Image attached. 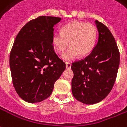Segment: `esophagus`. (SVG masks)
Here are the masks:
<instances>
[{
  "instance_id": "34e87169",
  "label": "esophagus",
  "mask_w": 127,
  "mask_h": 127,
  "mask_svg": "<svg viewBox=\"0 0 127 127\" xmlns=\"http://www.w3.org/2000/svg\"><path fill=\"white\" fill-rule=\"evenodd\" d=\"M71 63L66 62V68H67V69H69V68H71Z\"/></svg>"
}]
</instances>
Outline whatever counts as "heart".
Returning <instances> with one entry per match:
<instances>
[{
	"instance_id": "b5f03b06",
	"label": "heart",
	"mask_w": 127,
	"mask_h": 127,
	"mask_svg": "<svg viewBox=\"0 0 127 127\" xmlns=\"http://www.w3.org/2000/svg\"><path fill=\"white\" fill-rule=\"evenodd\" d=\"M97 29L94 25L81 21H73L64 25L61 32H55L52 35V43L57 52L64 53L62 58L66 61L77 56H87L92 51L97 39Z\"/></svg>"
}]
</instances>
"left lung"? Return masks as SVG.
I'll use <instances>...</instances> for the list:
<instances>
[{"label":"left lung","mask_w":127,"mask_h":127,"mask_svg":"<svg viewBox=\"0 0 127 127\" xmlns=\"http://www.w3.org/2000/svg\"><path fill=\"white\" fill-rule=\"evenodd\" d=\"M98 41L92 52L72 63L73 96L85 104L101 102L110 92L116 81L120 53L114 37L106 26L95 21Z\"/></svg>","instance_id":"left-lung-1"}]
</instances>
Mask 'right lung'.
I'll use <instances>...</instances> for the list:
<instances>
[{
  "label": "right lung",
  "mask_w": 127,
  "mask_h": 127,
  "mask_svg": "<svg viewBox=\"0 0 127 127\" xmlns=\"http://www.w3.org/2000/svg\"><path fill=\"white\" fill-rule=\"evenodd\" d=\"M61 19L40 16L19 31L10 53L13 84L19 97L29 103L49 97L66 68L52 44L54 26Z\"/></svg>",
  "instance_id": "right-lung-1"
}]
</instances>
